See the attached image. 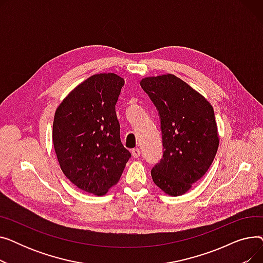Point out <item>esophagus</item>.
Wrapping results in <instances>:
<instances>
[{
  "label": "esophagus",
  "mask_w": 263,
  "mask_h": 263,
  "mask_svg": "<svg viewBox=\"0 0 263 263\" xmlns=\"http://www.w3.org/2000/svg\"><path fill=\"white\" fill-rule=\"evenodd\" d=\"M141 155H142V151H141L140 148H134V149L132 150V156H133L134 158H140Z\"/></svg>",
  "instance_id": "esophagus-1"
}]
</instances>
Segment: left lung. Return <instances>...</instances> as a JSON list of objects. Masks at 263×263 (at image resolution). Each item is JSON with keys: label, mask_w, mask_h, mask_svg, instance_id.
<instances>
[{"label": "left lung", "mask_w": 263, "mask_h": 263, "mask_svg": "<svg viewBox=\"0 0 263 263\" xmlns=\"http://www.w3.org/2000/svg\"><path fill=\"white\" fill-rule=\"evenodd\" d=\"M159 110L163 158L151 170L165 194L180 196L208 172L219 144L214 109L204 97L172 73L141 80Z\"/></svg>", "instance_id": "left-lung-1"}]
</instances>
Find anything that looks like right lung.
<instances>
[{
    "label": "right lung",
    "instance_id": "1",
    "mask_svg": "<svg viewBox=\"0 0 263 263\" xmlns=\"http://www.w3.org/2000/svg\"><path fill=\"white\" fill-rule=\"evenodd\" d=\"M124 80L93 74L55 110L52 139L61 170L76 186L97 196L118 183L131 154L120 142L115 105Z\"/></svg>",
    "mask_w": 263,
    "mask_h": 263
}]
</instances>
